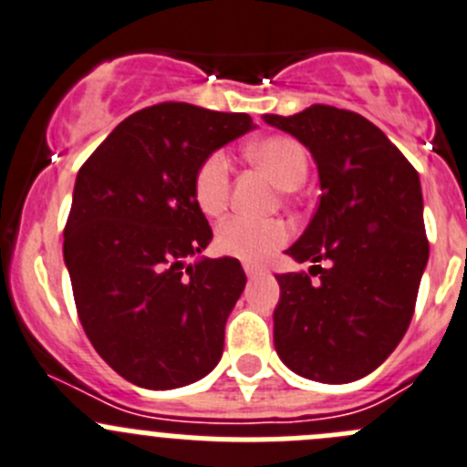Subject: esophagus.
<instances>
[{"mask_svg":"<svg viewBox=\"0 0 467 467\" xmlns=\"http://www.w3.org/2000/svg\"><path fill=\"white\" fill-rule=\"evenodd\" d=\"M244 272H246L248 278H255V276H258V274H263V267H258V265L246 263V265H244Z\"/></svg>","mask_w":467,"mask_h":467,"instance_id":"34e87169","label":"esophagus"}]
</instances>
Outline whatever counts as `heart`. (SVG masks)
Listing matches in <instances>:
<instances>
[{
    "instance_id": "obj_1",
    "label": "heart",
    "mask_w": 467,
    "mask_h": 467,
    "mask_svg": "<svg viewBox=\"0 0 467 467\" xmlns=\"http://www.w3.org/2000/svg\"><path fill=\"white\" fill-rule=\"evenodd\" d=\"M248 159L263 165L281 189L293 191L304 184L308 172V154L304 145L290 135H269L248 147ZM230 174L233 165L225 151H212L204 156L193 177V198L200 212L219 216L228 207ZM285 223L276 219H254V216H230L216 230V248L230 258L244 263H263L287 242Z\"/></svg>"
}]
</instances>
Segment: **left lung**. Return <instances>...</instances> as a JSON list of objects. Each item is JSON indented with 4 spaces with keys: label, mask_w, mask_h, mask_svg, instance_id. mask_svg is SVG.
Returning a JSON list of instances; mask_svg holds the SVG:
<instances>
[{
    "label": "left lung",
    "mask_w": 467,
    "mask_h": 467,
    "mask_svg": "<svg viewBox=\"0 0 467 467\" xmlns=\"http://www.w3.org/2000/svg\"><path fill=\"white\" fill-rule=\"evenodd\" d=\"M265 121L308 147L322 189L311 223L285 251L313 267L276 276L274 346L308 380H359L394 352L415 313L429 260L420 174L352 110L316 103Z\"/></svg>",
    "instance_id": "obj_1"
}]
</instances>
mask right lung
<instances>
[{"label": "right lung", "mask_w": 467, "mask_h": 467, "mask_svg": "<svg viewBox=\"0 0 467 467\" xmlns=\"http://www.w3.org/2000/svg\"><path fill=\"white\" fill-rule=\"evenodd\" d=\"M254 129L246 112L159 103L126 117L82 163L64 228V263L94 350L145 389L207 376L246 285L234 258H184L212 242L195 204L204 156Z\"/></svg>", "instance_id": "1"}]
</instances>
